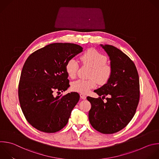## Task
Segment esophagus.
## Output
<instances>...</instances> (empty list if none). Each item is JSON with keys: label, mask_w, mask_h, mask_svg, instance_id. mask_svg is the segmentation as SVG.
Returning a JSON list of instances; mask_svg holds the SVG:
<instances>
[{"label": "esophagus", "mask_w": 159, "mask_h": 159, "mask_svg": "<svg viewBox=\"0 0 159 159\" xmlns=\"http://www.w3.org/2000/svg\"><path fill=\"white\" fill-rule=\"evenodd\" d=\"M80 98H81L82 99H83V100L86 99V96H85L84 94H83V93H80Z\"/></svg>", "instance_id": "1"}]
</instances>
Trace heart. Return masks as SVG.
<instances>
[{"instance_id": "1", "label": "heart", "mask_w": 159, "mask_h": 159, "mask_svg": "<svg viewBox=\"0 0 159 159\" xmlns=\"http://www.w3.org/2000/svg\"><path fill=\"white\" fill-rule=\"evenodd\" d=\"M82 65L91 67L88 80L78 79L71 85L74 91L82 93H87L90 89L95 87L97 81L99 84L107 83L110 79L112 69L110 65L107 64V58L98 51L90 48L80 56ZM79 69V63L75 59H70L66 64V70L68 76L74 79Z\"/></svg>"}]
</instances>
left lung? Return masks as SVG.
Masks as SVG:
<instances>
[{"label": "left lung", "mask_w": 159, "mask_h": 159, "mask_svg": "<svg viewBox=\"0 0 159 159\" xmlns=\"http://www.w3.org/2000/svg\"><path fill=\"white\" fill-rule=\"evenodd\" d=\"M101 46L110 57L112 73L107 84L94 90L100 97H87L91 103L89 119L98 132L112 134L125 127L135 114L140 98L139 77L134 62L124 52L112 45ZM107 95V102H103Z\"/></svg>", "instance_id": "1"}]
</instances>
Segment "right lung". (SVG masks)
<instances>
[{"mask_svg":"<svg viewBox=\"0 0 159 159\" xmlns=\"http://www.w3.org/2000/svg\"><path fill=\"white\" fill-rule=\"evenodd\" d=\"M71 43H54L31 54L23 66L18 93L20 107L27 122L36 129L54 133L67 124L79 100L77 92L54 97L70 86L67 62L82 52Z\"/></svg>","mask_w":159,"mask_h":159,"instance_id":"obj_1","label":"right lung"}]
</instances>
